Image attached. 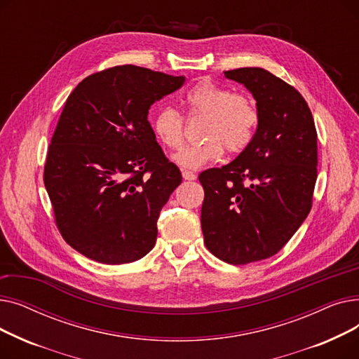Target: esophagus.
I'll return each mask as SVG.
<instances>
[{
	"instance_id": "34e87169",
	"label": "esophagus",
	"mask_w": 359,
	"mask_h": 359,
	"mask_svg": "<svg viewBox=\"0 0 359 359\" xmlns=\"http://www.w3.org/2000/svg\"><path fill=\"white\" fill-rule=\"evenodd\" d=\"M182 176L184 180H195L196 179V175L194 172H189V170H183Z\"/></svg>"
}]
</instances>
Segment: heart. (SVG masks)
Masks as SVG:
<instances>
[{"label":"heart","instance_id":"heart-1","mask_svg":"<svg viewBox=\"0 0 359 359\" xmlns=\"http://www.w3.org/2000/svg\"><path fill=\"white\" fill-rule=\"evenodd\" d=\"M184 103L191 115H203L201 144L180 148L172 160L182 168L196 170L224 154L241 153L255 138L259 125V111L255 103L230 88L203 80L192 86L184 94ZM153 130L161 144L177 148L183 142V116L173 107H161L153 119Z\"/></svg>","mask_w":359,"mask_h":359}]
</instances>
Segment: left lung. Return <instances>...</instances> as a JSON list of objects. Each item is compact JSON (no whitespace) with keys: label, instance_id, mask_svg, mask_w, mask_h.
Here are the masks:
<instances>
[{"label":"left lung","instance_id":"left-lung-1","mask_svg":"<svg viewBox=\"0 0 359 359\" xmlns=\"http://www.w3.org/2000/svg\"><path fill=\"white\" fill-rule=\"evenodd\" d=\"M256 100L259 125L231 163L199 175L205 246L231 265L276 255L304 222L317 179V132L301 94L269 71L224 72Z\"/></svg>","mask_w":359,"mask_h":359}]
</instances>
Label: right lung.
Instances as JSON below:
<instances>
[{
  "label": "right lung",
  "mask_w": 359,
  "mask_h": 359,
  "mask_svg": "<svg viewBox=\"0 0 359 359\" xmlns=\"http://www.w3.org/2000/svg\"><path fill=\"white\" fill-rule=\"evenodd\" d=\"M184 77L135 65L104 69L69 94L45 164L56 225L72 249L106 265L144 257L157 219L182 183L148 122V110Z\"/></svg>",
  "instance_id": "right-lung-1"
}]
</instances>
